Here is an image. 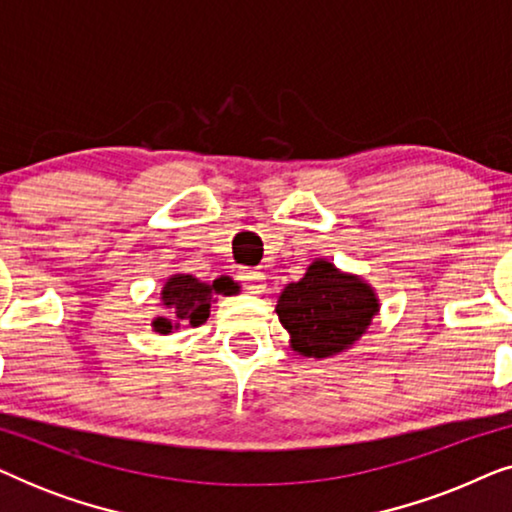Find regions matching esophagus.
I'll return each mask as SVG.
<instances>
[{"instance_id": "esophagus-1", "label": "esophagus", "mask_w": 512, "mask_h": 512, "mask_svg": "<svg viewBox=\"0 0 512 512\" xmlns=\"http://www.w3.org/2000/svg\"><path fill=\"white\" fill-rule=\"evenodd\" d=\"M240 279L244 282V286H247L249 293H263L265 291V275H263V272L242 270Z\"/></svg>"}]
</instances>
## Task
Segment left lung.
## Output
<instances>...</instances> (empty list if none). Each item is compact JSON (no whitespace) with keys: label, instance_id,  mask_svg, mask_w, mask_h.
<instances>
[{"label":"left lung","instance_id":"1","mask_svg":"<svg viewBox=\"0 0 512 512\" xmlns=\"http://www.w3.org/2000/svg\"><path fill=\"white\" fill-rule=\"evenodd\" d=\"M275 312L293 352L328 359L366 335L380 312V298L361 275L335 268L328 258H314L298 282L284 286Z\"/></svg>","mask_w":512,"mask_h":512}]
</instances>
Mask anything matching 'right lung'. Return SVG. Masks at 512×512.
<instances>
[{
	"label": "right lung",
	"mask_w": 512,
	"mask_h": 512,
	"mask_svg": "<svg viewBox=\"0 0 512 512\" xmlns=\"http://www.w3.org/2000/svg\"><path fill=\"white\" fill-rule=\"evenodd\" d=\"M240 293V284L233 282L230 277H219L212 284L202 282V279L177 272L165 279L163 289H160V303L165 305L163 317L151 321V328L160 335H170L179 331L181 326H200L209 319L212 303L219 296H235Z\"/></svg>",
	"instance_id": "right-lung-1"
}]
</instances>
